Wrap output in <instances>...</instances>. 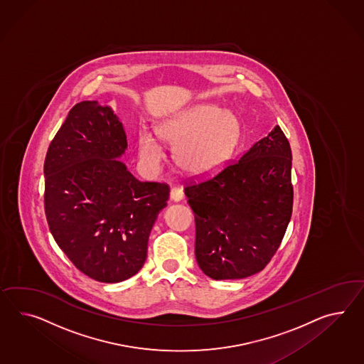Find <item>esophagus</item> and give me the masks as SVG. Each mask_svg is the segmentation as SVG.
Instances as JSON below:
<instances>
[{
  "instance_id": "1",
  "label": "esophagus",
  "mask_w": 364,
  "mask_h": 364,
  "mask_svg": "<svg viewBox=\"0 0 364 364\" xmlns=\"http://www.w3.org/2000/svg\"><path fill=\"white\" fill-rule=\"evenodd\" d=\"M171 200L172 201H175V203H178V201H181L183 200V197H184V193H183V191L180 189V188H176V186H173V188H171Z\"/></svg>"
}]
</instances>
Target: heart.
<instances>
[{
	"mask_svg": "<svg viewBox=\"0 0 364 364\" xmlns=\"http://www.w3.org/2000/svg\"><path fill=\"white\" fill-rule=\"evenodd\" d=\"M160 138L175 149V160L189 175L204 176L221 169L234 154L240 136V118L231 110L200 104L180 110L158 126ZM139 154L152 167L164 159L158 135L139 133Z\"/></svg>",
	"mask_w": 364,
	"mask_h": 364,
	"instance_id": "1",
	"label": "heart"
}]
</instances>
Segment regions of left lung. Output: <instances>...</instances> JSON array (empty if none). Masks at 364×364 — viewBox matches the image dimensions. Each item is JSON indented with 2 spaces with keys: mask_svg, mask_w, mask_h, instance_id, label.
<instances>
[{
  "mask_svg": "<svg viewBox=\"0 0 364 364\" xmlns=\"http://www.w3.org/2000/svg\"><path fill=\"white\" fill-rule=\"evenodd\" d=\"M292 151L280 126L212 178L186 186L196 259L214 280L260 272L291 221Z\"/></svg>",
  "mask_w": 364,
  "mask_h": 364,
  "instance_id": "left-lung-1",
  "label": "left lung"
}]
</instances>
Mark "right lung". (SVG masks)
Listing matches in <instances>:
<instances>
[{"label":"right lung","instance_id":"obj_1","mask_svg":"<svg viewBox=\"0 0 364 364\" xmlns=\"http://www.w3.org/2000/svg\"><path fill=\"white\" fill-rule=\"evenodd\" d=\"M124 126L109 107H72L45 160V212L53 240L77 269L101 283L135 275L147 257L166 183L139 181L119 158Z\"/></svg>","mask_w":364,"mask_h":364}]
</instances>
